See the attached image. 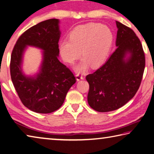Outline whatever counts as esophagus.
Instances as JSON below:
<instances>
[{
	"mask_svg": "<svg viewBox=\"0 0 154 154\" xmlns=\"http://www.w3.org/2000/svg\"><path fill=\"white\" fill-rule=\"evenodd\" d=\"M76 80H77V81H80V80H82L83 78H84L83 76H82V75L80 74H76Z\"/></svg>",
	"mask_w": 154,
	"mask_h": 154,
	"instance_id": "obj_1",
	"label": "esophagus"
}]
</instances>
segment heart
<instances>
[{
  "label": "heart",
  "mask_w": 154,
  "mask_h": 154,
  "mask_svg": "<svg viewBox=\"0 0 154 154\" xmlns=\"http://www.w3.org/2000/svg\"><path fill=\"white\" fill-rule=\"evenodd\" d=\"M69 39L60 41L59 53L65 62L73 63L82 55L84 59L74 68L77 73L86 71L91 64L98 68L106 60L111 50L113 35L108 26L88 23L74 27L68 35Z\"/></svg>",
  "instance_id": "b5f03b06"
}]
</instances>
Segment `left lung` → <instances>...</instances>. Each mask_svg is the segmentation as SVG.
I'll use <instances>...</instances> for the list:
<instances>
[{
	"label": "left lung",
	"instance_id": "8db88e82",
	"mask_svg": "<svg viewBox=\"0 0 154 154\" xmlns=\"http://www.w3.org/2000/svg\"><path fill=\"white\" fill-rule=\"evenodd\" d=\"M117 48L103 66L86 76L88 103L98 112H109L125 105L140 86L145 55L140 40L131 29L116 21Z\"/></svg>",
	"mask_w": 154,
	"mask_h": 154
}]
</instances>
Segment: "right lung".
Listing matches in <instances>:
<instances>
[{
  "label": "right lung",
  "instance_id": "add662e5",
  "mask_svg": "<svg viewBox=\"0 0 154 154\" xmlns=\"http://www.w3.org/2000/svg\"><path fill=\"white\" fill-rule=\"evenodd\" d=\"M60 20L42 21L23 33L17 40L11 57V76L22 103L31 111L50 113L60 108L69 89L76 82L69 69L59 60ZM28 46L42 50L38 72L26 75L23 57Z\"/></svg>",
  "mask_w": 154,
  "mask_h": 154
}]
</instances>
